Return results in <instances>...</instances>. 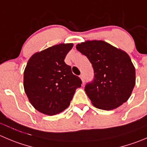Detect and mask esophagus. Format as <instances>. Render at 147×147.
<instances>
[{
  "mask_svg": "<svg viewBox=\"0 0 147 147\" xmlns=\"http://www.w3.org/2000/svg\"><path fill=\"white\" fill-rule=\"evenodd\" d=\"M80 78H81V79H82V82H83V83H84V82H85L84 75V74H81V75H80Z\"/></svg>",
  "mask_w": 147,
  "mask_h": 147,
  "instance_id": "34e87169",
  "label": "esophagus"
}]
</instances>
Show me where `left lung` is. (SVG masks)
Returning <instances> with one entry per match:
<instances>
[{"label": "left lung", "instance_id": "8db88e82", "mask_svg": "<svg viewBox=\"0 0 147 147\" xmlns=\"http://www.w3.org/2000/svg\"><path fill=\"white\" fill-rule=\"evenodd\" d=\"M76 49L87 57L94 79L85 92L95 107L111 110L125 102L136 84V71L129 55L102 40L86 41Z\"/></svg>", "mask_w": 147, "mask_h": 147}]
</instances>
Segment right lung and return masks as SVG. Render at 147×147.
<instances>
[{
  "label": "right lung",
  "mask_w": 147,
  "mask_h": 147,
  "mask_svg": "<svg viewBox=\"0 0 147 147\" xmlns=\"http://www.w3.org/2000/svg\"><path fill=\"white\" fill-rule=\"evenodd\" d=\"M74 45L52 46L29 58L24 73L25 93L33 107L43 114L54 115L69 106L82 80L64 62Z\"/></svg>",
  "instance_id": "right-lung-1"
}]
</instances>
